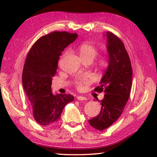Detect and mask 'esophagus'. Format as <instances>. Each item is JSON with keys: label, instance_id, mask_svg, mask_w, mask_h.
<instances>
[{"label": "esophagus", "instance_id": "obj_1", "mask_svg": "<svg viewBox=\"0 0 157 157\" xmlns=\"http://www.w3.org/2000/svg\"><path fill=\"white\" fill-rule=\"evenodd\" d=\"M77 99L78 100H81V101H84V100H86L87 98L84 97V96H77Z\"/></svg>", "mask_w": 157, "mask_h": 157}]
</instances>
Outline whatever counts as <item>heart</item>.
<instances>
[{"label":"heart","mask_w":157,"mask_h":157,"mask_svg":"<svg viewBox=\"0 0 157 157\" xmlns=\"http://www.w3.org/2000/svg\"><path fill=\"white\" fill-rule=\"evenodd\" d=\"M79 56L82 60H91L92 61L98 54V49L95 46L90 43H83L78 48ZM108 64V59L106 56H101L98 59L97 66L99 68H104ZM92 78L89 76H83L78 78L76 82V88L81 90L91 83Z\"/></svg>","instance_id":"b5f03b06"}]
</instances>
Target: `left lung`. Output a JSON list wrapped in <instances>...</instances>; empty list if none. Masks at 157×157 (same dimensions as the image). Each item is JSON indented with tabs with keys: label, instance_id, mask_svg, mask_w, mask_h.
I'll return each mask as SVG.
<instances>
[{
	"label": "left lung",
	"instance_id": "obj_1",
	"mask_svg": "<svg viewBox=\"0 0 157 157\" xmlns=\"http://www.w3.org/2000/svg\"><path fill=\"white\" fill-rule=\"evenodd\" d=\"M109 65L101 79L100 86L94 89L104 92L101 101L99 114L89 120L94 128L103 131L119 119L129 97L132 84V63L123 42L111 32H106Z\"/></svg>",
	"mask_w": 157,
	"mask_h": 157
}]
</instances>
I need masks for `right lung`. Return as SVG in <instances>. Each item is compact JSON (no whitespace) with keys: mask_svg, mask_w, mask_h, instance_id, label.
<instances>
[{"mask_svg":"<svg viewBox=\"0 0 157 157\" xmlns=\"http://www.w3.org/2000/svg\"><path fill=\"white\" fill-rule=\"evenodd\" d=\"M77 37L76 33L51 32L40 37L28 53L23 70V86L34 119L40 125L57 123L66 105L74 99L71 94H53L51 83L61 52Z\"/></svg>","mask_w":157,"mask_h":157,"instance_id":"obj_1","label":"right lung"}]
</instances>
